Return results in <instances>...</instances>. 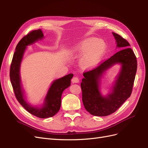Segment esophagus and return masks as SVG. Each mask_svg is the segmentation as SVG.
<instances>
[{
	"label": "esophagus",
	"instance_id": "34e87169",
	"mask_svg": "<svg viewBox=\"0 0 148 148\" xmlns=\"http://www.w3.org/2000/svg\"><path fill=\"white\" fill-rule=\"evenodd\" d=\"M79 80L78 79V78L77 77H73L72 79H71V82L73 83H79Z\"/></svg>",
	"mask_w": 148,
	"mask_h": 148
}]
</instances>
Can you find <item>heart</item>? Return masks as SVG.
Wrapping results in <instances>:
<instances>
[{
	"mask_svg": "<svg viewBox=\"0 0 148 148\" xmlns=\"http://www.w3.org/2000/svg\"><path fill=\"white\" fill-rule=\"evenodd\" d=\"M107 51V44L104 40L95 37L85 39L70 49L75 55L82 56L80 65L84 69H91L100 63Z\"/></svg>",
	"mask_w": 148,
	"mask_h": 148,
	"instance_id": "obj_1",
	"label": "heart"
}]
</instances>
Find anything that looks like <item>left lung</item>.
Instances as JSON below:
<instances>
[{
	"label": "left lung",
	"mask_w": 148,
	"mask_h": 148,
	"mask_svg": "<svg viewBox=\"0 0 148 148\" xmlns=\"http://www.w3.org/2000/svg\"><path fill=\"white\" fill-rule=\"evenodd\" d=\"M116 47L120 50L92 70L83 73L81 88L84 108L91 115H109L117 110L130 96L137 70V60L130 44L118 34L112 33ZM115 64L121 65L110 92H100L101 79L106 71Z\"/></svg>",
	"instance_id": "left-lung-1"
}]
</instances>
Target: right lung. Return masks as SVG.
Masks as SVG:
<instances>
[{
	"label": "right lung",
	"instance_id": "1",
	"mask_svg": "<svg viewBox=\"0 0 148 148\" xmlns=\"http://www.w3.org/2000/svg\"><path fill=\"white\" fill-rule=\"evenodd\" d=\"M41 29L31 31L18 43L13 54L10 70V78L16 99L28 112L41 119L53 117L60 110L62 92L71 84L73 74L53 80L49 87L43 103L40 106H33L26 100L25 90L22 87L20 66L27 46L44 39Z\"/></svg>",
	"mask_w": 148,
	"mask_h": 148
}]
</instances>
